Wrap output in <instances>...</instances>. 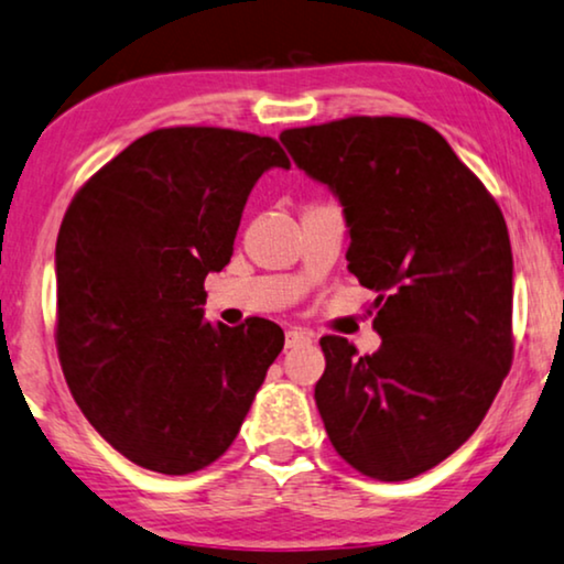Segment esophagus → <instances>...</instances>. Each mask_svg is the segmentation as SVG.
Returning a JSON list of instances; mask_svg holds the SVG:
<instances>
[{"mask_svg":"<svg viewBox=\"0 0 564 564\" xmlns=\"http://www.w3.org/2000/svg\"><path fill=\"white\" fill-rule=\"evenodd\" d=\"M306 343H312V335L306 333V329L294 327L286 333V348H299V345H306Z\"/></svg>","mask_w":564,"mask_h":564,"instance_id":"obj_1","label":"esophagus"}]
</instances>
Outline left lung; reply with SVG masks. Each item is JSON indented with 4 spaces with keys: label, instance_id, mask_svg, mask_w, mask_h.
<instances>
[{
    "label": "left lung",
    "instance_id": "left-lung-1",
    "mask_svg": "<svg viewBox=\"0 0 564 564\" xmlns=\"http://www.w3.org/2000/svg\"><path fill=\"white\" fill-rule=\"evenodd\" d=\"M306 175L345 206L348 270L377 291L381 345L319 340L314 400L335 452L402 482L452 456L513 364V254L500 206L438 131L350 116L281 133Z\"/></svg>",
    "mask_w": 564,
    "mask_h": 564
}]
</instances>
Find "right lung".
Instances as JSON below:
<instances>
[{
	"instance_id": "right-lung-1",
	"label": "right lung",
	"mask_w": 564,
	"mask_h": 564,
	"mask_svg": "<svg viewBox=\"0 0 564 564\" xmlns=\"http://www.w3.org/2000/svg\"><path fill=\"white\" fill-rule=\"evenodd\" d=\"M281 144L175 126L133 141L79 187L56 239V348L74 402L108 444L162 475L237 438L283 329L204 322V281L235 250L247 195Z\"/></svg>"
}]
</instances>
